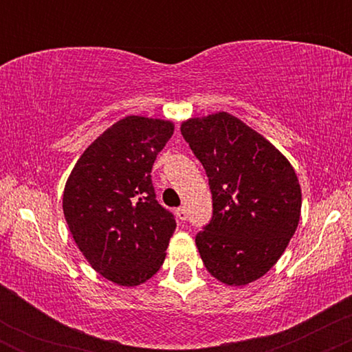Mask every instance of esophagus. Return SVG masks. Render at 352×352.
<instances>
[{"mask_svg":"<svg viewBox=\"0 0 352 352\" xmlns=\"http://www.w3.org/2000/svg\"><path fill=\"white\" fill-rule=\"evenodd\" d=\"M175 215H177V218H179L180 221H185V220H187V212H185V208H184V207L177 208V210H175Z\"/></svg>","mask_w":352,"mask_h":352,"instance_id":"1","label":"esophagus"}]
</instances>
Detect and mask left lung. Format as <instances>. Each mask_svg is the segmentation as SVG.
Returning <instances> with one entry per match:
<instances>
[{
  "instance_id": "1",
  "label": "left lung",
  "mask_w": 352,
  "mask_h": 352,
  "mask_svg": "<svg viewBox=\"0 0 352 352\" xmlns=\"http://www.w3.org/2000/svg\"><path fill=\"white\" fill-rule=\"evenodd\" d=\"M180 132L212 190L213 217L195 238L205 268L228 286L256 281L280 260L300 223L301 187L293 165L228 112L190 117Z\"/></svg>"
}]
</instances>
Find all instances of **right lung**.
Returning a JSON list of instances; mask_svg holds the SVG:
<instances>
[{"instance_id": "right-lung-1", "label": "right lung", "mask_w": 352, "mask_h": 352, "mask_svg": "<svg viewBox=\"0 0 352 352\" xmlns=\"http://www.w3.org/2000/svg\"><path fill=\"white\" fill-rule=\"evenodd\" d=\"M173 129L172 120L124 117L89 145L67 177L63 212L71 235L89 265L119 286L151 280L175 232L151 179Z\"/></svg>"}]
</instances>
